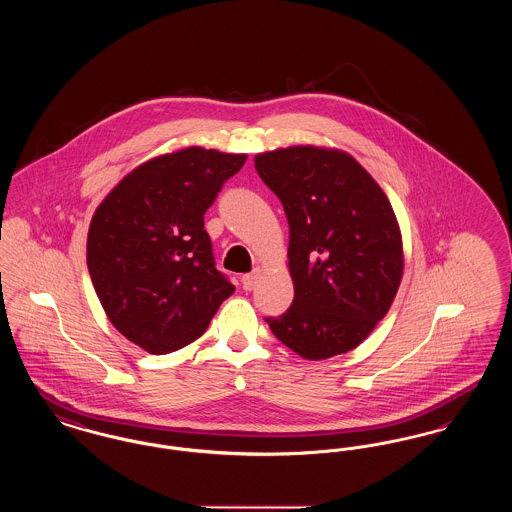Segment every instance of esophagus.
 Returning a JSON list of instances; mask_svg holds the SVG:
<instances>
[{
    "label": "esophagus",
    "instance_id": "obj_1",
    "mask_svg": "<svg viewBox=\"0 0 512 512\" xmlns=\"http://www.w3.org/2000/svg\"><path fill=\"white\" fill-rule=\"evenodd\" d=\"M259 274H261V270L259 268H255L253 272H247L242 276V286H244V290H253L255 288V284H257V280H259Z\"/></svg>",
    "mask_w": 512,
    "mask_h": 512
}]
</instances>
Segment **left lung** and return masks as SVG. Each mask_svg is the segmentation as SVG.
<instances>
[{
  "label": "left lung",
  "mask_w": 512,
  "mask_h": 512,
  "mask_svg": "<svg viewBox=\"0 0 512 512\" xmlns=\"http://www.w3.org/2000/svg\"><path fill=\"white\" fill-rule=\"evenodd\" d=\"M290 224L292 305L265 317L297 355L320 361L355 349L386 317L403 274L390 201L347 153L313 146L255 157Z\"/></svg>",
  "instance_id": "8db88e82"
}]
</instances>
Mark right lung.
<instances>
[{"mask_svg":"<svg viewBox=\"0 0 512 512\" xmlns=\"http://www.w3.org/2000/svg\"><path fill=\"white\" fill-rule=\"evenodd\" d=\"M245 155L188 147L140 165L103 199L88 232V270L126 340L167 355L197 340L234 293L215 267L203 215Z\"/></svg>","mask_w":512,"mask_h":512,"instance_id":"right-lung-1","label":"right lung"}]
</instances>
